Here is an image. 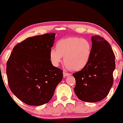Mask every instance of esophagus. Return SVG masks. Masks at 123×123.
<instances>
[{
  "mask_svg": "<svg viewBox=\"0 0 123 123\" xmlns=\"http://www.w3.org/2000/svg\"><path fill=\"white\" fill-rule=\"evenodd\" d=\"M63 76H64V77H66V76H68L70 75V73H67L66 71H63Z\"/></svg>",
  "mask_w": 123,
  "mask_h": 123,
  "instance_id": "1",
  "label": "esophagus"
}]
</instances>
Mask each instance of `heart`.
<instances>
[{
	"mask_svg": "<svg viewBox=\"0 0 123 123\" xmlns=\"http://www.w3.org/2000/svg\"><path fill=\"white\" fill-rule=\"evenodd\" d=\"M55 49L50 51V58L54 66H57L64 57L68 70L79 71L87 65L91 58L92 46L88 40L72 36L58 40Z\"/></svg>",
	"mask_w": 123,
	"mask_h": 123,
	"instance_id": "b5f03b06",
	"label": "heart"
}]
</instances>
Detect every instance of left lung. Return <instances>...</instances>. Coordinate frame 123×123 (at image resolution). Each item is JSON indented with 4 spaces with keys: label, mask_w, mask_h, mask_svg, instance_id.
Masks as SVG:
<instances>
[{
    "label": "left lung",
    "mask_w": 123,
    "mask_h": 123,
    "mask_svg": "<svg viewBox=\"0 0 123 123\" xmlns=\"http://www.w3.org/2000/svg\"><path fill=\"white\" fill-rule=\"evenodd\" d=\"M91 41L90 61L84 69L73 74L76 80L74 91L81 101L97 102L108 95L113 85L115 55L104 37L95 35Z\"/></svg>",
    "instance_id": "1"
}]
</instances>
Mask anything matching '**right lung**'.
<instances>
[{"label":"right lung","mask_w":123,"mask_h":123,"mask_svg":"<svg viewBox=\"0 0 123 123\" xmlns=\"http://www.w3.org/2000/svg\"><path fill=\"white\" fill-rule=\"evenodd\" d=\"M55 36L50 33L27 38L13 48L7 62L10 88L28 105L49 102L62 79V70L54 66L50 58Z\"/></svg>","instance_id":"obj_1"}]
</instances>
